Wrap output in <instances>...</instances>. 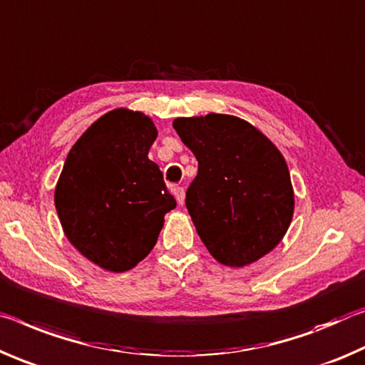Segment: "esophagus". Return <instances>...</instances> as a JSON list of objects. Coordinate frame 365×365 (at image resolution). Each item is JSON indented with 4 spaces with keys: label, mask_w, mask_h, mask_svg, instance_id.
<instances>
[{
    "label": "esophagus",
    "mask_w": 365,
    "mask_h": 365,
    "mask_svg": "<svg viewBox=\"0 0 365 365\" xmlns=\"http://www.w3.org/2000/svg\"><path fill=\"white\" fill-rule=\"evenodd\" d=\"M173 192H175V197H176L178 204L182 205V204H184V197H186V192H184V187L176 186L175 189H173Z\"/></svg>",
    "instance_id": "1"
}]
</instances>
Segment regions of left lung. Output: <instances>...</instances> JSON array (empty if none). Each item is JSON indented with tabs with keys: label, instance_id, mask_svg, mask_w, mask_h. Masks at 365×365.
<instances>
[{
	"label": "left lung",
	"instance_id": "1",
	"mask_svg": "<svg viewBox=\"0 0 365 365\" xmlns=\"http://www.w3.org/2000/svg\"><path fill=\"white\" fill-rule=\"evenodd\" d=\"M199 171L186 192L202 242L220 264L246 267L278 246L294 212L288 165L241 118L210 113L173 123Z\"/></svg>",
	"mask_w": 365,
	"mask_h": 365
}]
</instances>
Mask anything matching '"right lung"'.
<instances>
[{
	"mask_svg": "<svg viewBox=\"0 0 365 365\" xmlns=\"http://www.w3.org/2000/svg\"><path fill=\"white\" fill-rule=\"evenodd\" d=\"M157 128L140 111L113 110L77 140L59 175L55 205L63 231L103 270L121 273L150 254L176 207L148 160Z\"/></svg>",
	"mask_w": 365,
	"mask_h": 365,
	"instance_id": "add662e5",
	"label": "right lung"
}]
</instances>
